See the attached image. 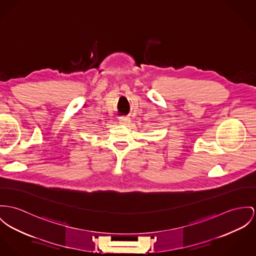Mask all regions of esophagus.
<instances>
[{"mask_svg": "<svg viewBox=\"0 0 256 256\" xmlns=\"http://www.w3.org/2000/svg\"><path fill=\"white\" fill-rule=\"evenodd\" d=\"M118 122H120V124H128V122H130V118H128V117H120V120H118Z\"/></svg>", "mask_w": 256, "mask_h": 256, "instance_id": "esophagus-1", "label": "esophagus"}]
</instances>
